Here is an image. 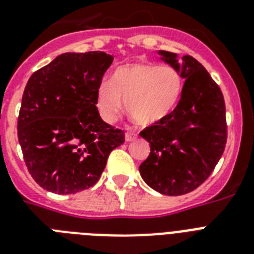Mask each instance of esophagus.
<instances>
[{
    "label": "esophagus",
    "instance_id": "1",
    "mask_svg": "<svg viewBox=\"0 0 254 254\" xmlns=\"http://www.w3.org/2000/svg\"><path fill=\"white\" fill-rule=\"evenodd\" d=\"M137 138V134H134V133H125V141L127 142H131V141H134V139Z\"/></svg>",
    "mask_w": 254,
    "mask_h": 254
}]
</instances>
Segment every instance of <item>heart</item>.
Listing matches in <instances>:
<instances>
[{
    "instance_id": "b5f03b06",
    "label": "heart",
    "mask_w": 254,
    "mask_h": 254,
    "mask_svg": "<svg viewBox=\"0 0 254 254\" xmlns=\"http://www.w3.org/2000/svg\"><path fill=\"white\" fill-rule=\"evenodd\" d=\"M183 79L170 65L135 63L121 65L109 83L96 91L95 105L105 123H115L125 109L135 124L149 127L166 119L179 101Z\"/></svg>"
}]
</instances>
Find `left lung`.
<instances>
[{
  "instance_id": "1",
  "label": "left lung",
  "mask_w": 254,
  "mask_h": 254,
  "mask_svg": "<svg viewBox=\"0 0 254 254\" xmlns=\"http://www.w3.org/2000/svg\"><path fill=\"white\" fill-rule=\"evenodd\" d=\"M158 54L186 81L175 109L139 133L150 143V154L139 173L153 190L178 196L197 189L223 155L225 104L219 85L196 59L185 55L179 61L177 54Z\"/></svg>"
}]
</instances>
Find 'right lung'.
Returning <instances> with one entry per match:
<instances>
[{
  "instance_id": "1",
  "label": "right lung",
  "mask_w": 254,
  "mask_h": 254,
  "mask_svg": "<svg viewBox=\"0 0 254 254\" xmlns=\"http://www.w3.org/2000/svg\"><path fill=\"white\" fill-rule=\"evenodd\" d=\"M113 57L103 51L65 53L31 75L22 96L18 141L42 189L76 193L99 181L111 151L125 141L101 120L96 91Z\"/></svg>"
}]
</instances>
